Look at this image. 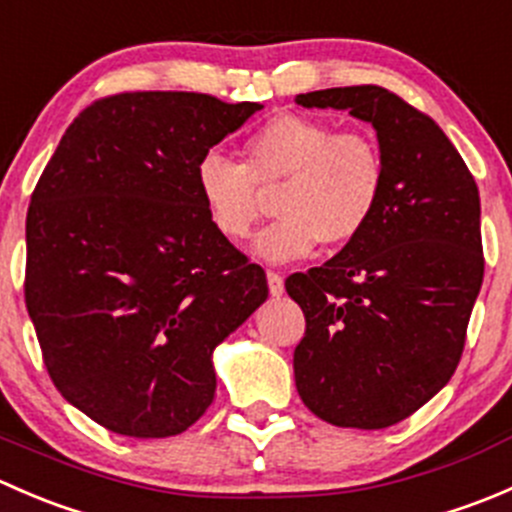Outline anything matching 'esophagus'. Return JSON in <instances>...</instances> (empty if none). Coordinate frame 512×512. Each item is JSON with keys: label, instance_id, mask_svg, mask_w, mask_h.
<instances>
[{"label": "esophagus", "instance_id": "34e87169", "mask_svg": "<svg viewBox=\"0 0 512 512\" xmlns=\"http://www.w3.org/2000/svg\"><path fill=\"white\" fill-rule=\"evenodd\" d=\"M267 285H270L272 297H282V294H285V280H282L280 272L267 270Z\"/></svg>", "mask_w": 512, "mask_h": 512}]
</instances>
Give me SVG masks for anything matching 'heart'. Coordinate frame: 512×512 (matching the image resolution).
<instances>
[{"label":"heart","instance_id":"1","mask_svg":"<svg viewBox=\"0 0 512 512\" xmlns=\"http://www.w3.org/2000/svg\"><path fill=\"white\" fill-rule=\"evenodd\" d=\"M200 203L230 242L250 237L262 193H275L280 220L255 240L265 262L307 257L319 242L352 245L376 218L386 188L379 141L366 131H334L327 121L285 113L242 143V163L208 153L195 168Z\"/></svg>","mask_w":512,"mask_h":512}]
</instances>
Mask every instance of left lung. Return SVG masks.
<instances>
[{"instance_id":"obj_1","label":"left lung","mask_w":512,"mask_h":512,"mask_svg":"<svg viewBox=\"0 0 512 512\" xmlns=\"http://www.w3.org/2000/svg\"><path fill=\"white\" fill-rule=\"evenodd\" d=\"M294 101L371 123L386 163L376 218L339 255L287 277L307 329L294 384L332 426H394L451 381L483 285L478 185L433 118L381 86Z\"/></svg>"}]
</instances>
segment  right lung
Wrapping results in <instances>:
<instances>
[{"label": "right lung", "instance_id": "add662e5", "mask_svg": "<svg viewBox=\"0 0 512 512\" xmlns=\"http://www.w3.org/2000/svg\"><path fill=\"white\" fill-rule=\"evenodd\" d=\"M260 103L190 91L98 98L61 136L27 213L24 299L69 404L133 438L183 433L213 352L267 299L265 270L210 223L195 168Z\"/></svg>", "mask_w": 512, "mask_h": 512}]
</instances>
